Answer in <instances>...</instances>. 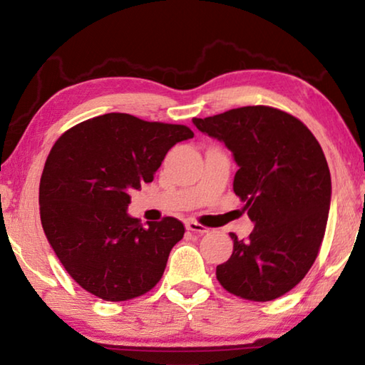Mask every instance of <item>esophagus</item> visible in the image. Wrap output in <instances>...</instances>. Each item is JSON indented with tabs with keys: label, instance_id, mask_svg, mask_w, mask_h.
<instances>
[{
	"label": "esophagus",
	"instance_id": "1",
	"mask_svg": "<svg viewBox=\"0 0 365 365\" xmlns=\"http://www.w3.org/2000/svg\"><path fill=\"white\" fill-rule=\"evenodd\" d=\"M187 230L197 233V235H205V233L209 232V228L205 227V225H201V224H197V222H195V220H188L187 222Z\"/></svg>",
	"mask_w": 365,
	"mask_h": 365
}]
</instances>
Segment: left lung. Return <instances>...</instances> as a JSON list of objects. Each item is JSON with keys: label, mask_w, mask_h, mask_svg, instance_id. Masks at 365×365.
<instances>
[{"label": "left lung", "mask_w": 365, "mask_h": 365, "mask_svg": "<svg viewBox=\"0 0 365 365\" xmlns=\"http://www.w3.org/2000/svg\"><path fill=\"white\" fill-rule=\"evenodd\" d=\"M193 123L233 153V191L255 224L248 238L230 233L233 252L215 269L217 280L243 299L280 298L304 279L325 235L331 178L322 148L299 119L270 106Z\"/></svg>", "instance_id": "8db88e82"}]
</instances>
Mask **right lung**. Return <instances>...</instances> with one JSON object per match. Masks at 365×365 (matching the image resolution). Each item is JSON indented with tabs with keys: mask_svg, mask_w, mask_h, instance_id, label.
I'll return each instance as SVG.
<instances>
[{
	"mask_svg": "<svg viewBox=\"0 0 365 365\" xmlns=\"http://www.w3.org/2000/svg\"><path fill=\"white\" fill-rule=\"evenodd\" d=\"M187 125L109 113L58 138L40 180V217L73 280L104 301L138 298L158 285L185 227L164 217L143 227L127 214L130 191L150 183L165 154L193 138Z\"/></svg>",
	"mask_w": 365,
	"mask_h": 365,
	"instance_id": "obj_1",
	"label": "right lung"
}]
</instances>
